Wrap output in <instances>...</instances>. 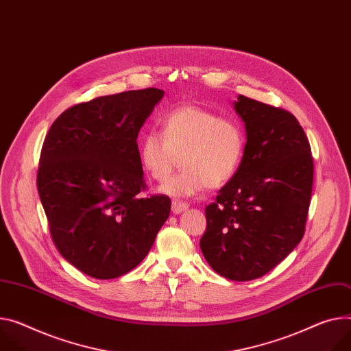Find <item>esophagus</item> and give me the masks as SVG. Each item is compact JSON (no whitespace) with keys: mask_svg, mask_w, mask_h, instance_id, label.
<instances>
[{"mask_svg":"<svg viewBox=\"0 0 351 351\" xmlns=\"http://www.w3.org/2000/svg\"><path fill=\"white\" fill-rule=\"evenodd\" d=\"M186 208H188V205L185 202H181V201H177V199H174L173 204H171V210H173L174 215H178V213L184 212Z\"/></svg>","mask_w":351,"mask_h":351,"instance_id":"34e87169","label":"esophagus"}]
</instances>
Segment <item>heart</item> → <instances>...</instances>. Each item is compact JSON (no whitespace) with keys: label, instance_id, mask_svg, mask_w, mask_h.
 Wrapping results in <instances>:
<instances>
[{"label":"heart","instance_id":"b5f03b06","mask_svg":"<svg viewBox=\"0 0 351 351\" xmlns=\"http://www.w3.org/2000/svg\"><path fill=\"white\" fill-rule=\"evenodd\" d=\"M245 152L241 125L198 105L169 111L160 121V134L147 132L139 142L141 165L156 181L167 180L180 156L182 170L160 186V193L170 197L223 186L239 171Z\"/></svg>","mask_w":351,"mask_h":351}]
</instances>
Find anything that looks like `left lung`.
<instances>
[{"label":"left lung","instance_id":"8db88e82","mask_svg":"<svg viewBox=\"0 0 351 351\" xmlns=\"http://www.w3.org/2000/svg\"><path fill=\"white\" fill-rule=\"evenodd\" d=\"M246 129L236 176L205 208L201 252L219 276L250 281L267 274L300 243L308 218L313 160L306 134L288 111L239 95Z\"/></svg>","mask_w":351,"mask_h":351}]
</instances>
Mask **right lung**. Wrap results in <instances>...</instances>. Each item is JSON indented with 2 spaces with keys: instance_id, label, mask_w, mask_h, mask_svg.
Returning a JSON list of instances; mask_svg holds the SVG:
<instances>
[{
  "instance_id": "add662e5",
  "label": "right lung",
  "mask_w": 351,
  "mask_h": 351,
  "mask_svg": "<svg viewBox=\"0 0 351 351\" xmlns=\"http://www.w3.org/2000/svg\"><path fill=\"white\" fill-rule=\"evenodd\" d=\"M158 88L105 95L66 110L43 142L38 191L53 241L80 271L121 277L147 256L170 217L166 195L145 198L138 134Z\"/></svg>"
}]
</instances>
